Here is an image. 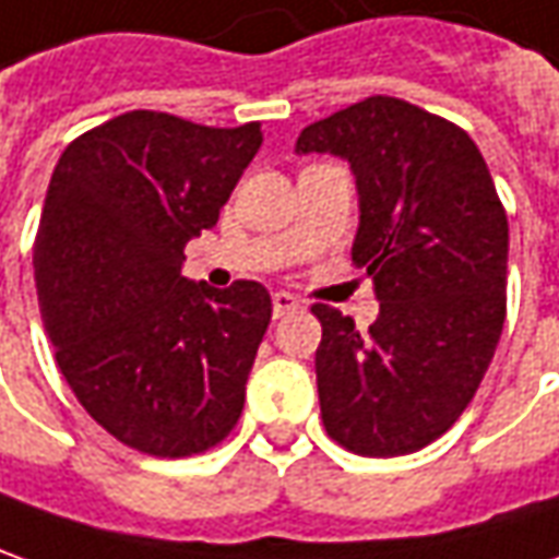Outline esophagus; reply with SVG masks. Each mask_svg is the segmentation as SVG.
Listing matches in <instances>:
<instances>
[{
	"mask_svg": "<svg viewBox=\"0 0 559 559\" xmlns=\"http://www.w3.org/2000/svg\"><path fill=\"white\" fill-rule=\"evenodd\" d=\"M299 306H302V302H299V296L287 294V290L272 294V314H275V318H284V314H290V311H296Z\"/></svg>",
	"mask_w": 559,
	"mask_h": 559,
	"instance_id": "obj_1",
	"label": "esophagus"
}]
</instances>
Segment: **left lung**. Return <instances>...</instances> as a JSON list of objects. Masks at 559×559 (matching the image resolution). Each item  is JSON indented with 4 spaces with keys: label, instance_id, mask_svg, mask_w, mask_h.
<instances>
[{
    "label": "left lung",
    "instance_id": "1",
    "mask_svg": "<svg viewBox=\"0 0 559 559\" xmlns=\"http://www.w3.org/2000/svg\"><path fill=\"white\" fill-rule=\"evenodd\" d=\"M296 152L352 165V260L379 299L364 333L311 306L324 428L358 455L416 453L465 413L502 336L508 216L496 183L459 124L382 94L309 124Z\"/></svg>",
    "mask_w": 559,
    "mask_h": 559
}]
</instances>
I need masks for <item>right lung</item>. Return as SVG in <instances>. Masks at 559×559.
Masks as SVG:
<instances>
[{"label": "right lung", "instance_id": "add662e5", "mask_svg": "<svg viewBox=\"0 0 559 559\" xmlns=\"http://www.w3.org/2000/svg\"><path fill=\"white\" fill-rule=\"evenodd\" d=\"M260 143V121L134 109L75 136L51 174L33 245L45 333L79 404L131 450L204 453L245 409L269 290H214L180 269Z\"/></svg>", "mask_w": 559, "mask_h": 559}]
</instances>
